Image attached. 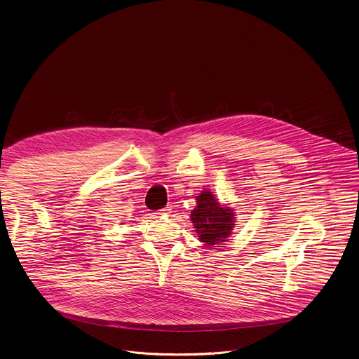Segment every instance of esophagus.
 Here are the masks:
<instances>
[{"instance_id":"obj_1","label":"esophagus","mask_w":359,"mask_h":359,"mask_svg":"<svg viewBox=\"0 0 359 359\" xmlns=\"http://www.w3.org/2000/svg\"><path fill=\"white\" fill-rule=\"evenodd\" d=\"M168 214H170V207H166V208H163V210H161V211H158L156 212V215H168Z\"/></svg>"}]
</instances>
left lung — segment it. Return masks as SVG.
<instances>
[{"label":"left lung","mask_w":359,"mask_h":359,"mask_svg":"<svg viewBox=\"0 0 359 359\" xmlns=\"http://www.w3.org/2000/svg\"><path fill=\"white\" fill-rule=\"evenodd\" d=\"M197 205L191 211L190 219L197 237L208 248L219 247L227 241L236 227V211L230 204H223L210 189H204L196 197Z\"/></svg>","instance_id":"obj_1"}]
</instances>
